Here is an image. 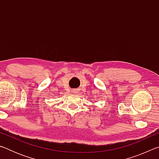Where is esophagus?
Instances as JSON below:
<instances>
[{
    "label": "esophagus",
    "mask_w": 159,
    "mask_h": 159,
    "mask_svg": "<svg viewBox=\"0 0 159 159\" xmlns=\"http://www.w3.org/2000/svg\"><path fill=\"white\" fill-rule=\"evenodd\" d=\"M76 90H74V93H77V92H76Z\"/></svg>",
    "instance_id": "1"
}]
</instances>
